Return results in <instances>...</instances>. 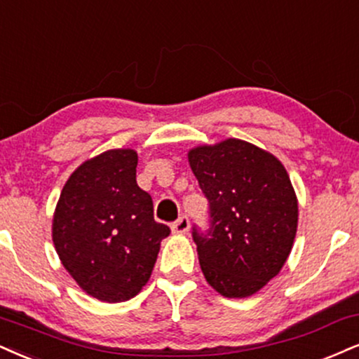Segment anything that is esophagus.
I'll use <instances>...</instances> for the list:
<instances>
[{
  "label": "esophagus",
  "instance_id": "obj_1",
  "mask_svg": "<svg viewBox=\"0 0 359 359\" xmlns=\"http://www.w3.org/2000/svg\"><path fill=\"white\" fill-rule=\"evenodd\" d=\"M171 229L175 234H187L189 231V219L187 216H181L178 221L171 224Z\"/></svg>",
  "mask_w": 359,
  "mask_h": 359
}]
</instances>
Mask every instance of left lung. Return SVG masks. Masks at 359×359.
<instances>
[{
  "label": "left lung",
  "instance_id": "1",
  "mask_svg": "<svg viewBox=\"0 0 359 359\" xmlns=\"http://www.w3.org/2000/svg\"><path fill=\"white\" fill-rule=\"evenodd\" d=\"M189 166L210 201L211 229H193L201 271L224 298L258 293L285 266L298 229V198L283 163L238 138L194 146Z\"/></svg>",
  "mask_w": 359,
  "mask_h": 359
}]
</instances>
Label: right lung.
<instances>
[{"instance_id": "1", "label": "right lung", "mask_w": 359, "mask_h": 359, "mask_svg": "<svg viewBox=\"0 0 359 359\" xmlns=\"http://www.w3.org/2000/svg\"><path fill=\"white\" fill-rule=\"evenodd\" d=\"M136 166L138 153L131 148L86 159L65 183L53 215V245L65 269L104 303L128 302L143 290L170 234L154 221Z\"/></svg>"}]
</instances>
